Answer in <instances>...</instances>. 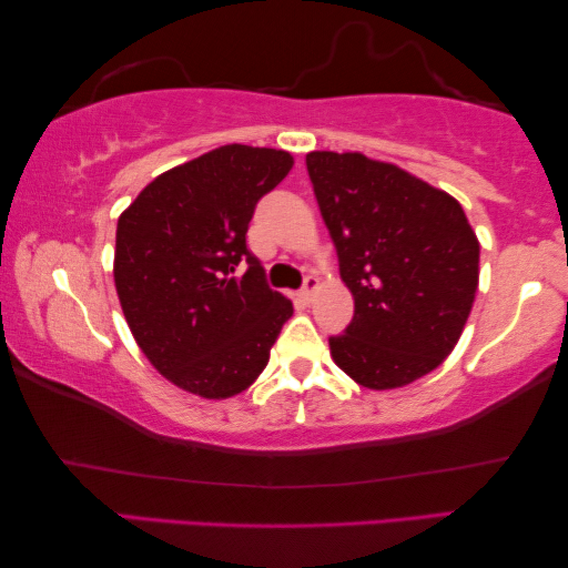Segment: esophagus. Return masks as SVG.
<instances>
[{"label": "esophagus", "mask_w": 568, "mask_h": 568, "mask_svg": "<svg viewBox=\"0 0 568 568\" xmlns=\"http://www.w3.org/2000/svg\"><path fill=\"white\" fill-rule=\"evenodd\" d=\"M317 290H320V278H317V276H314V274H310V276H306V278H304V286H302V296H304V300H306V302H310V300H312V296H314V294H317Z\"/></svg>", "instance_id": "34e87169"}]
</instances>
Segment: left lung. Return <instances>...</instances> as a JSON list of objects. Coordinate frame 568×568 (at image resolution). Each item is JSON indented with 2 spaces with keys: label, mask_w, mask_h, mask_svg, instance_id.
<instances>
[{
  "label": "left lung",
  "mask_w": 568,
  "mask_h": 568,
  "mask_svg": "<svg viewBox=\"0 0 568 568\" xmlns=\"http://www.w3.org/2000/svg\"><path fill=\"white\" fill-rule=\"evenodd\" d=\"M322 219L355 300L332 359L357 385L395 389L458 345L478 292L480 244L450 193L362 153H306Z\"/></svg>",
  "instance_id": "left-lung-1"
}]
</instances>
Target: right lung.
<instances>
[{
	"label": "right lung",
	"mask_w": 568,
	"mask_h": 568,
	"mask_svg": "<svg viewBox=\"0 0 568 568\" xmlns=\"http://www.w3.org/2000/svg\"><path fill=\"white\" fill-rule=\"evenodd\" d=\"M292 165L276 148L221 145L158 175L120 213L113 276L125 322L148 362L185 393H244L294 314L246 248L256 201Z\"/></svg>",
	"instance_id": "add662e5"
}]
</instances>
